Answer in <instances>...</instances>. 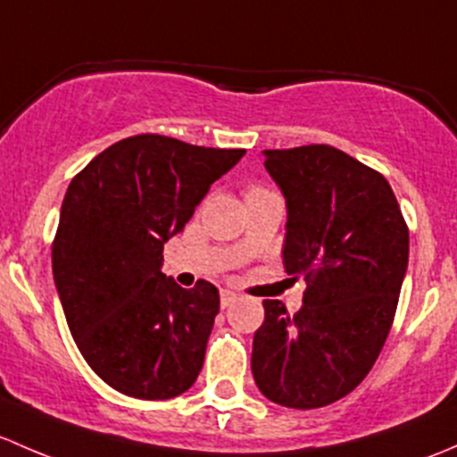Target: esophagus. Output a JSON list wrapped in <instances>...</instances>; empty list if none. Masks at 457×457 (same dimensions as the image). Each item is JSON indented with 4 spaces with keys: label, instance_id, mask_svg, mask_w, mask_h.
I'll return each instance as SVG.
<instances>
[{
    "label": "esophagus",
    "instance_id": "obj_1",
    "mask_svg": "<svg viewBox=\"0 0 457 457\" xmlns=\"http://www.w3.org/2000/svg\"><path fill=\"white\" fill-rule=\"evenodd\" d=\"M235 299H237V295L233 290H220V303H222V308H228L230 303H235Z\"/></svg>",
    "mask_w": 457,
    "mask_h": 457
}]
</instances>
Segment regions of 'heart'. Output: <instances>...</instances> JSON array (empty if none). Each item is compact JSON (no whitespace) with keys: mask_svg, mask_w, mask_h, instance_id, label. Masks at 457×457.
Listing matches in <instances>:
<instances>
[{"mask_svg":"<svg viewBox=\"0 0 457 457\" xmlns=\"http://www.w3.org/2000/svg\"><path fill=\"white\" fill-rule=\"evenodd\" d=\"M253 191H255V189H253Z\"/></svg>","mask_w":457,"mask_h":457,"instance_id":"1","label":"heart"}]
</instances>
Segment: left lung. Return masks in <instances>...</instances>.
<instances>
[{"mask_svg": "<svg viewBox=\"0 0 457 457\" xmlns=\"http://www.w3.org/2000/svg\"><path fill=\"white\" fill-rule=\"evenodd\" d=\"M262 154L286 197L284 266L308 288L293 317L281 301H263L253 376L268 401L326 407L347 396L383 350L407 272L409 230L389 182L341 149Z\"/></svg>", "mask_w": 457, "mask_h": 457, "instance_id": "left-lung-1", "label": "left lung"}]
</instances>
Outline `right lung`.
Returning <instances> with one entry per match:
<instances>
[{
    "label": "right lung",
    "mask_w": 457,
    "mask_h": 457,
    "mask_svg": "<svg viewBox=\"0 0 457 457\" xmlns=\"http://www.w3.org/2000/svg\"><path fill=\"white\" fill-rule=\"evenodd\" d=\"M244 154L140 134L70 182L53 244L54 286L83 359L116 392L167 401L195 383L220 293L204 279L180 288L162 272V251Z\"/></svg>",
    "instance_id": "right-lung-1"
}]
</instances>
